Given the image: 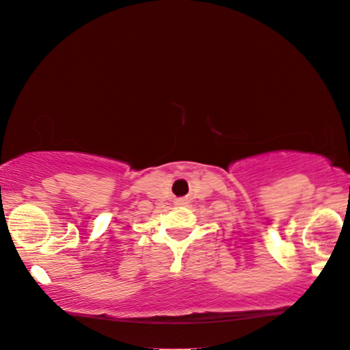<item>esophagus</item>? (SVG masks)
Masks as SVG:
<instances>
[{"mask_svg":"<svg viewBox=\"0 0 350 350\" xmlns=\"http://www.w3.org/2000/svg\"><path fill=\"white\" fill-rule=\"evenodd\" d=\"M180 202H183V200H180Z\"/></svg>","mask_w":350,"mask_h":350,"instance_id":"34e87169","label":"esophagus"}]
</instances>
